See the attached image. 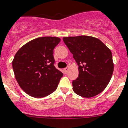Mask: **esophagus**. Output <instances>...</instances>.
I'll return each instance as SVG.
<instances>
[{"label":"esophagus","instance_id":"obj_1","mask_svg":"<svg viewBox=\"0 0 128 128\" xmlns=\"http://www.w3.org/2000/svg\"><path fill=\"white\" fill-rule=\"evenodd\" d=\"M68 70H69V68H68V67L65 68H64V73H65V74H67L68 72Z\"/></svg>","mask_w":128,"mask_h":128}]
</instances>
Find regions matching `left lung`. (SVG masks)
<instances>
[{"mask_svg": "<svg viewBox=\"0 0 128 128\" xmlns=\"http://www.w3.org/2000/svg\"><path fill=\"white\" fill-rule=\"evenodd\" d=\"M63 41L79 66V76L72 82L74 92L82 97L92 98L104 91L113 73L110 49L92 36L64 37Z\"/></svg>", "mask_w": 128, "mask_h": 128, "instance_id": "8db88e82", "label": "left lung"}]
</instances>
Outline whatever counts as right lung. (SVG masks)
<instances>
[{
	"mask_svg": "<svg viewBox=\"0 0 128 128\" xmlns=\"http://www.w3.org/2000/svg\"><path fill=\"white\" fill-rule=\"evenodd\" d=\"M60 42L57 37L38 38L16 52L12 61L20 87L34 98H43L56 90L63 74L54 66L53 50Z\"/></svg>",
	"mask_w": 128,
	"mask_h": 128,
	"instance_id": "add662e5",
	"label": "right lung"
}]
</instances>
